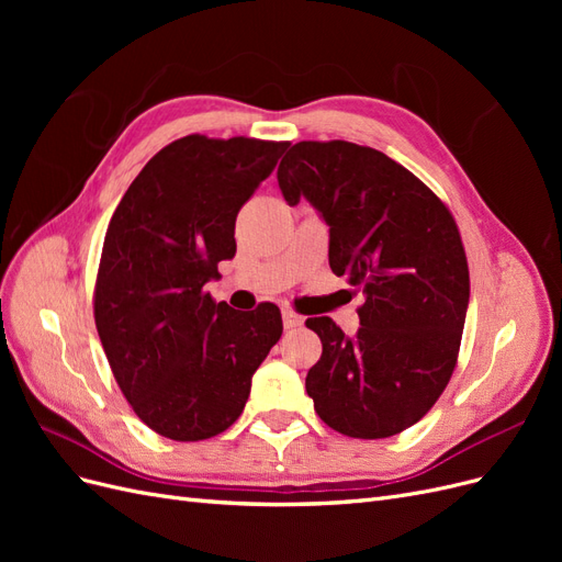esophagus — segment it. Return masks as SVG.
I'll return each instance as SVG.
<instances>
[{
  "instance_id": "obj_1",
  "label": "esophagus",
  "mask_w": 562,
  "mask_h": 562,
  "mask_svg": "<svg viewBox=\"0 0 562 562\" xmlns=\"http://www.w3.org/2000/svg\"><path fill=\"white\" fill-rule=\"evenodd\" d=\"M281 318H283V328H285V330H293V328H300V326H302V323H304V318H302L300 314L291 312V310H283V312H281Z\"/></svg>"
}]
</instances>
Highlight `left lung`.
Wrapping results in <instances>:
<instances>
[{
	"instance_id": "1",
	"label": "left lung",
	"mask_w": 562,
	"mask_h": 562,
	"mask_svg": "<svg viewBox=\"0 0 562 562\" xmlns=\"http://www.w3.org/2000/svg\"><path fill=\"white\" fill-rule=\"evenodd\" d=\"M288 206L304 196L330 229L328 262L361 285V328L307 318L323 345L307 394L330 429L389 438L427 415L448 386L469 310V265L446 203L384 151L304 140L279 171Z\"/></svg>"
}]
</instances>
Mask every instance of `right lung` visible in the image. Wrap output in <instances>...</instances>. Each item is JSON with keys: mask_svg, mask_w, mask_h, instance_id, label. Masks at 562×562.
<instances>
[{"mask_svg": "<svg viewBox=\"0 0 562 562\" xmlns=\"http://www.w3.org/2000/svg\"><path fill=\"white\" fill-rule=\"evenodd\" d=\"M288 145L184 135L145 164L110 220L95 328L119 389L159 436L229 429L283 333L277 304L236 312L203 288L234 258L236 215Z\"/></svg>", "mask_w": 562, "mask_h": 562, "instance_id": "add662e5", "label": "right lung"}]
</instances>
